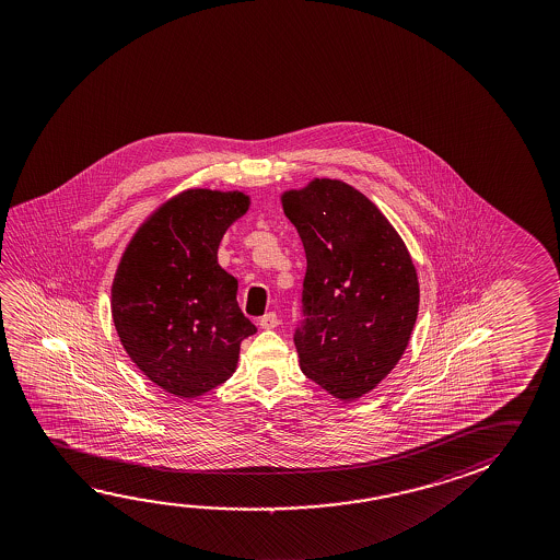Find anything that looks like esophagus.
I'll use <instances>...</instances> for the list:
<instances>
[{
	"label": "esophagus",
	"instance_id": "1",
	"mask_svg": "<svg viewBox=\"0 0 560 560\" xmlns=\"http://www.w3.org/2000/svg\"><path fill=\"white\" fill-rule=\"evenodd\" d=\"M277 326H279V316H277L276 312H269V314L259 318V328L261 330H273Z\"/></svg>",
	"mask_w": 560,
	"mask_h": 560
}]
</instances>
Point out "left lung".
<instances>
[{
	"label": "left lung",
	"instance_id": "left-lung-1",
	"mask_svg": "<svg viewBox=\"0 0 560 560\" xmlns=\"http://www.w3.org/2000/svg\"><path fill=\"white\" fill-rule=\"evenodd\" d=\"M281 205L306 254L299 363L334 398L358 400L408 348L420 306L412 257L375 202L341 179L314 177Z\"/></svg>",
	"mask_w": 560,
	"mask_h": 560
}]
</instances>
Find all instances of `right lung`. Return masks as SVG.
Segmentation results:
<instances>
[{
    "label": "right lung",
    "instance_id": "obj_1",
    "mask_svg": "<svg viewBox=\"0 0 560 560\" xmlns=\"http://www.w3.org/2000/svg\"><path fill=\"white\" fill-rule=\"evenodd\" d=\"M249 205L240 189H185L148 214L120 256L115 330L142 375L177 398L229 381L242 339L257 331L240 311L238 281L219 266L222 236Z\"/></svg>",
    "mask_w": 560,
    "mask_h": 560
}]
</instances>
